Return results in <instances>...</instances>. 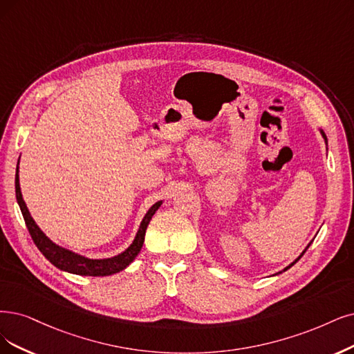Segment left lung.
Instances as JSON below:
<instances>
[{
	"instance_id": "1",
	"label": "left lung",
	"mask_w": 354,
	"mask_h": 354,
	"mask_svg": "<svg viewBox=\"0 0 354 354\" xmlns=\"http://www.w3.org/2000/svg\"><path fill=\"white\" fill-rule=\"evenodd\" d=\"M319 133H321V136H322V138H324V141H325V144H326V146H328V138H326V136H325V133H324V131H322V129H321V128H319ZM312 242H313V239H312V241H310V242H309V243H308V245H306V248H305V250H304V251H302V254H300V255H299V257H297V258H296V259H295V261H293V263H290V264H289V266H287V267H286V268H284V270H281V271H279V272H276V274H274V276H277V274H281V272H283V271H287V270H289V268H292V267H293V266H295V264H296V263H297V261H299V259H300V258H302V257H304V254H305V252H306V251H308V248H309V246H310V243H312Z\"/></svg>"
}]
</instances>
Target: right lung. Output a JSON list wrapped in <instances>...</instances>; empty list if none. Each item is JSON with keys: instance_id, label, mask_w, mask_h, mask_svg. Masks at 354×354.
Segmentation results:
<instances>
[{"instance_id": "1", "label": "right lung", "mask_w": 354, "mask_h": 354, "mask_svg": "<svg viewBox=\"0 0 354 354\" xmlns=\"http://www.w3.org/2000/svg\"><path fill=\"white\" fill-rule=\"evenodd\" d=\"M20 162V157H19ZM19 162H17V169H16V198L17 204L21 210L23 218L26 221V226H28V230L30 233V236L37 246V250L44 254V257L49 261L50 264H54L57 268L67 271L71 274H77V276H91V277H103V276H112V274L120 272L125 270L136 257L140 254L142 243H144V236H146V229L150 223V220L153 214L159 210V207L163 204V201H157L154 203L146 216L142 217L140 227L136 233L134 241L131 242V245L127 248L125 251L121 254H118L111 258H87L82 254H77L71 250H67L54 241H50L46 234L41 230L36 225V221L30 216V212L28 205H26L21 189H20V179H19Z\"/></svg>"}]
</instances>
